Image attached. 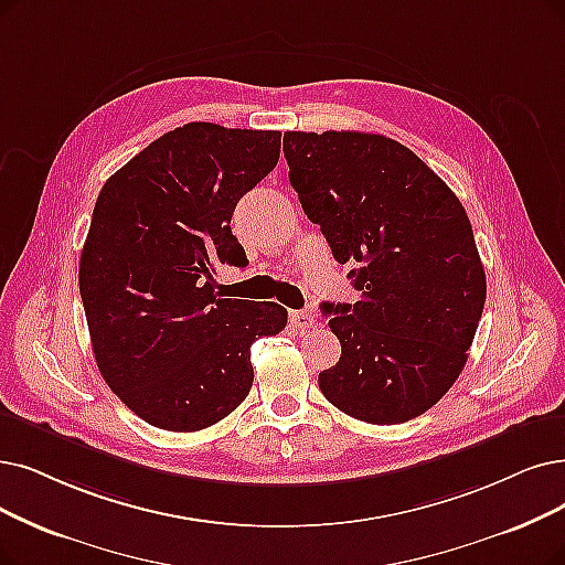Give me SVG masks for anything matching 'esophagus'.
<instances>
[{"mask_svg": "<svg viewBox=\"0 0 565 565\" xmlns=\"http://www.w3.org/2000/svg\"><path fill=\"white\" fill-rule=\"evenodd\" d=\"M289 324L295 329H310L315 324V315L308 310H289Z\"/></svg>", "mask_w": 565, "mask_h": 565, "instance_id": "34e87169", "label": "esophagus"}]
</instances>
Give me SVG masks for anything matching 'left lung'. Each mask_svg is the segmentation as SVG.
<instances>
[{"label":"left lung","instance_id":"left-lung-1","mask_svg":"<svg viewBox=\"0 0 565 565\" xmlns=\"http://www.w3.org/2000/svg\"><path fill=\"white\" fill-rule=\"evenodd\" d=\"M289 183L356 303H322L341 341L320 390L345 415L401 424L436 405L466 366L487 299L470 220L419 157L382 134L285 131Z\"/></svg>","mask_w":565,"mask_h":565}]
</instances>
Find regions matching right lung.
I'll list each match as a JSON object with an SVG mask.
<instances>
[{
	"mask_svg": "<svg viewBox=\"0 0 565 565\" xmlns=\"http://www.w3.org/2000/svg\"><path fill=\"white\" fill-rule=\"evenodd\" d=\"M280 157V131L190 122L113 173L95 204L78 285L106 385L143 422L201 431L253 387L250 345L287 324L278 303L215 295V264L243 266L238 199Z\"/></svg>",
	"mask_w": 565,
	"mask_h": 565,
	"instance_id": "right-lung-1",
	"label": "right lung"
}]
</instances>
